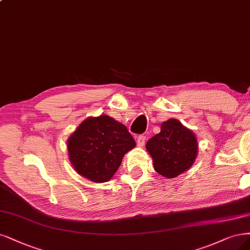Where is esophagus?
<instances>
[{"label": "esophagus", "mask_w": 250, "mask_h": 250, "mask_svg": "<svg viewBox=\"0 0 250 250\" xmlns=\"http://www.w3.org/2000/svg\"><path fill=\"white\" fill-rule=\"evenodd\" d=\"M145 142H146V136L145 135L137 136L136 144H137V146H139V147H143V146L145 145Z\"/></svg>", "instance_id": "34e87169"}]
</instances>
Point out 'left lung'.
Returning <instances> with one entry per match:
<instances>
[{"label":"left lung","mask_w":250,"mask_h":250,"mask_svg":"<svg viewBox=\"0 0 250 250\" xmlns=\"http://www.w3.org/2000/svg\"><path fill=\"white\" fill-rule=\"evenodd\" d=\"M153 159L154 169L162 177L173 179L190 168L199 152V144L192 130L177 119L161 124V130L146 145Z\"/></svg>","instance_id":"obj_1"}]
</instances>
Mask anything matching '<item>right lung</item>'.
I'll use <instances>...</instances> for the list:
<instances>
[{"label": "right lung", "instance_id": "right-lung-1", "mask_svg": "<svg viewBox=\"0 0 250 250\" xmlns=\"http://www.w3.org/2000/svg\"><path fill=\"white\" fill-rule=\"evenodd\" d=\"M135 146L126 126L107 115L83 120L67 141L74 170L94 183L113 178L124 155Z\"/></svg>", "mask_w": 250, "mask_h": 250}]
</instances>
